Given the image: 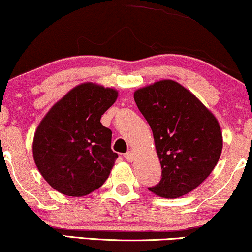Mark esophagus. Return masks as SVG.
Here are the masks:
<instances>
[{"mask_svg":"<svg viewBox=\"0 0 252 252\" xmlns=\"http://www.w3.org/2000/svg\"><path fill=\"white\" fill-rule=\"evenodd\" d=\"M124 157H125V159L127 161H133L134 160V153L133 152H131V151H129V152H127V153H125V155H124Z\"/></svg>","mask_w":252,"mask_h":252,"instance_id":"esophagus-1","label":"esophagus"}]
</instances>
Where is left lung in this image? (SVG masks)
Here are the masks:
<instances>
[{"label": "left lung", "instance_id": "left-lung-1", "mask_svg": "<svg viewBox=\"0 0 252 252\" xmlns=\"http://www.w3.org/2000/svg\"><path fill=\"white\" fill-rule=\"evenodd\" d=\"M134 101L152 129L161 165V180L149 190L170 199L193 191L220 160L223 134L217 118L170 79L139 88Z\"/></svg>", "mask_w": 252, "mask_h": 252}]
</instances>
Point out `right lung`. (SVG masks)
<instances>
[{
	"label": "right lung",
	"mask_w": 252,
	"mask_h": 252,
	"mask_svg": "<svg viewBox=\"0 0 252 252\" xmlns=\"http://www.w3.org/2000/svg\"><path fill=\"white\" fill-rule=\"evenodd\" d=\"M117 97L114 88L84 82L55 102L40 121L32 157L54 190L84 197L107 180L118 155L111 149V129L100 119Z\"/></svg>",
	"instance_id": "add662e5"
}]
</instances>
